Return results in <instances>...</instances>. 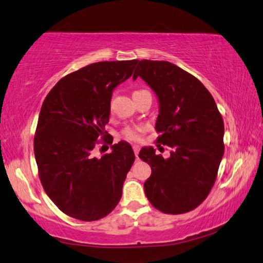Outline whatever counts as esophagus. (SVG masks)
Instances as JSON below:
<instances>
[{"mask_svg": "<svg viewBox=\"0 0 263 263\" xmlns=\"http://www.w3.org/2000/svg\"><path fill=\"white\" fill-rule=\"evenodd\" d=\"M133 151H135V154H136V157L138 158V154H139V149H140V147H139V145H133Z\"/></svg>", "mask_w": 263, "mask_h": 263, "instance_id": "34e87169", "label": "esophagus"}]
</instances>
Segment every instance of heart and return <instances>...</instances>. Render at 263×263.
I'll use <instances>...</instances> for the list:
<instances>
[{"mask_svg":"<svg viewBox=\"0 0 263 263\" xmlns=\"http://www.w3.org/2000/svg\"><path fill=\"white\" fill-rule=\"evenodd\" d=\"M145 128L143 126H133V127H127L125 128L123 132V136L125 139L130 141H139L143 137V133Z\"/></svg>","mask_w":263,"mask_h":263,"instance_id":"obj_1","label":"heart"}]
</instances>
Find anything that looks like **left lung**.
<instances>
[{
    "label": "left lung",
    "instance_id": "8db88e82",
    "mask_svg": "<svg viewBox=\"0 0 263 263\" xmlns=\"http://www.w3.org/2000/svg\"><path fill=\"white\" fill-rule=\"evenodd\" d=\"M133 73L154 91L159 103L157 143L167 145L165 159L152 146L139 158L151 166L145 194L162 213L197 208L213 187L223 156V120L213 97L199 79L166 61L143 60Z\"/></svg>",
    "mask_w": 263,
    "mask_h": 263
}]
</instances>
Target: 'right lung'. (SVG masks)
<instances>
[{
	"label": "right lung",
	"instance_id": "right-lung-1",
	"mask_svg": "<svg viewBox=\"0 0 263 263\" xmlns=\"http://www.w3.org/2000/svg\"><path fill=\"white\" fill-rule=\"evenodd\" d=\"M137 62L86 65L62 78L44 99L34 139L35 159L45 193L71 218L99 220L122 198L136 158L131 145L119 141L101 158L93 156V149L99 138L110 141L104 128L112 92L131 77Z\"/></svg>",
	"mask_w": 263,
	"mask_h": 263
}]
</instances>
